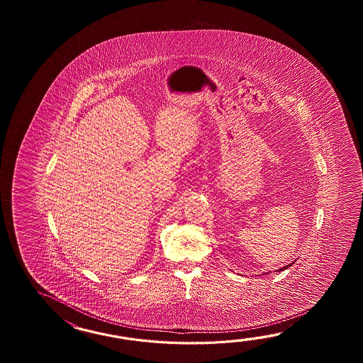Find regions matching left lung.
<instances>
[{"label": "left lung", "mask_w": 363, "mask_h": 363, "mask_svg": "<svg viewBox=\"0 0 363 363\" xmlns=\"http://www.w3.org/2000/svg\"><path fill=\"white\" fill-rule=\"evenodd\" d=\"M289 266H291V264H288V266H286V267H283V269H280V270H279V271L286 270V269H288V267H289Z\"/></svg>", "instance_id": "left-lung-1"}]
</instances>
